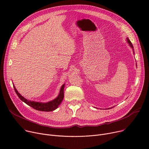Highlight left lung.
I'll return each instance as SVG.
<instances>
[{"label":"left lung","instance_id":"left-lung-1","mask_svg":"<svg viewBox=\"0 0 149 149\" xmlns=\"http://www.w3.org/2000/svg\"><path fill=\"white\" fill-rule=\"evenodd\" d=\"M127 42H128V43H129V46L131 47V48H132V49H133V51H134V46H133V45H132V43H131V42L129 40V38H127ZM111 109V108H110Z\"/></svg>","mask_w":149,"mask_h":149}]
</instances>
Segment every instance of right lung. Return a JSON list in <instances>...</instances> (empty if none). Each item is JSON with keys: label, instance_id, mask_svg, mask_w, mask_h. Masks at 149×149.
Here are the masks:
<instances>
[{"label": "right lung", "instance_id": "obj_1", "mask_svg": "<svg viewBox=\"0 0 149 149\" xmlns=\"http://www.w3.org/2000/svg\"><path fill=\"white\" fill-rule=\"evenodd\" d=\"M64 88H65V84L62 85V86L60 89V93L58 97L55 98L54 100L49 101L48 103H40V102H36V101H29L27 99L25 98L23 96H22L14 86V91L16 93V94L19 97V98L23 102L25 103L28 106H31V107L34 108L36 110L43 111V112H51L52 111L56 110L58 107V106L61 104L63 99L64 98Z\"/></svg>", "mask_w": 149, "mask_h": 149}]
</instances>
